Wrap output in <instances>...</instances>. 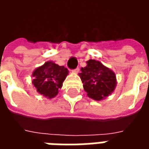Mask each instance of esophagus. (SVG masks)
Masks as SVG:
<instances>
[{
  "instance_id": "1",
  "label": "esophagus",
  "mask_w": 149,
  "mask_h": 149,
  "mask_svg": "<svg viewBox=\"0 0 149 149\" xmlns=\"http://www.w3.org/2000/svg\"><path fill=\"white\" fill-rule=\"evenodd\" d=\"M79 71H80V68H75L74 70H72V72H74V73H77V72H79Z\"/></svg>"
}]
</instances>
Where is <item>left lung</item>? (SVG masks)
<instances>
[{"instance_id": "left-lung-1", "label": "left lung", "mask_w": 149, "mask_h": 149, "mask_svg": "<svg viewBox=\"0 0 149 149\" xmlns=\"http://www.w3.org/2000/svg\"><path fill=\"white\" fill-rule=\"evenodd\" d=\"M86 64L79 73L84 90L93 100H104L115 90L117 84L115 72L99 61L89 60Z\"/></svg>"}]
</instances>
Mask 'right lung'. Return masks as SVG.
Wrapping results in <instances>:
<instances>
[{"label": "right lung", "mask_w": 149, "mask_h": 149, "mask_svg": "<svg viewBox=\"0 0 149 149\" xmlns=\"http://www.w3.org/2000/svg\"><path fill=\"white\" fill-rule=\"evenodd\" d=\"M68 75L67 68L49 61L33 72L32 83L38 93L52 99L58 94Z\"/></svg>", "instance_id": "add662e5"}]
</instances>
